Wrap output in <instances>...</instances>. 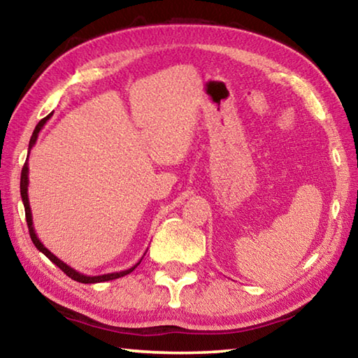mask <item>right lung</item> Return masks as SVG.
<instances>
[{
	"label": "right lung",
	"instance_id": "1",
	"mask_svg": "<svg viewBox=\"0 0 358 358\" xmlns=\"http://www.w3.org/2000/svg\"><path fill=\"white\" fill-rule=\"evenodd\" d=\"M53 115V113L48 114L45 119H42L41 122L37 123V127L34 129V133H32L31 136V141H29V148H28V158H26V162L24 166L22 169V178H20V194H22V200H23V206H24V214H26V222H28V229H29V236L32 239V243H34V245L37 247L38 252H42L45 257H47L50 262H53L57 268H59L64 274H67L70 278H73V280L80 282V283H100V282H108V280H114V278H119V277H123L129 274V272H133L138 266L141 264L142 262V257L138 263H136L134 266H131L129 269H125V271H119V272H111V274H101V275H86V274H81V272H78L76 269L71 268V266H69L67 263H64L62 259L57 258L56 255H53L47 247H45L42 244L41 239L37 238L36 235V230H34V225H32V213H31V206H29V199H28V185H29V166H28V159H29V153H31V148L36 145V141L38 138V133H41V129L45 127V123H47L50 120V117ZM145 255V253H144Z\"/></svg>",
	"mask_w": 358,
	"mask_h": 358
}]
</instances>
